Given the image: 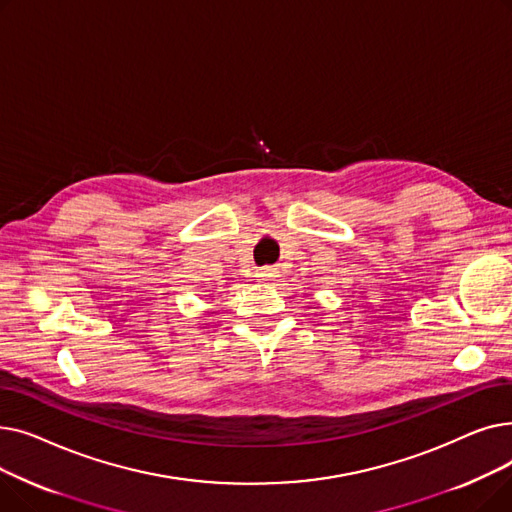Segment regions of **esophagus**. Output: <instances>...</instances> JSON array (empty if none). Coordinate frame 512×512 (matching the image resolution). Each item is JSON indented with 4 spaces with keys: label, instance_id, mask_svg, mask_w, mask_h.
<instances>
[{
    "label": "esophagus",
    "instance_id": "34e87169",
    "mask_svg": "<svg viewBox=\"0 0 512 512\" xmlns=\"http://www.w3.org/2000/svg\"><path fill=\"white\" fill-rule=\"evenodd\" d=\"M276 276H278V270H276V267H270V265H267V267H261L259 274H257V278H259V280H274Z\"/></svg>",
    "mask_w": 512,
    "mask_h": 512
}]
</instances>
